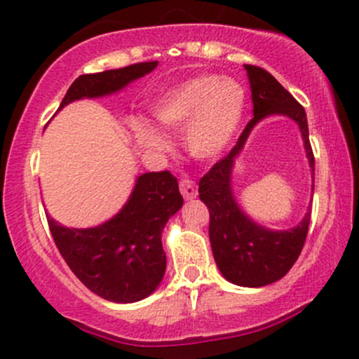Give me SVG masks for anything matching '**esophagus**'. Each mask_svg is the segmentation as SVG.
<instances>
[{
  "label": "esophagus",
  "mask_w": 359,
  "mask_h": 359,
  "mask_svg": "<svg viewBox=\"0 0 359 359\" xmlns=\"http://www.w3.org/2000/svg\"><path fill=\"white\" fill-rule=\"evenodd\" d=\"M180 193H182V196L186 198V200H193V198H196L198 191H196V186H194L193 180L189 179V177H184L182 180H180Z\"/></svg>",
  "instance_id": "obj_1"
}]
</instances>
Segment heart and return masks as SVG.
<instances>
[{
	"label": "heart",
	"instance_id": "1",
	"mask_svg": "<svg viewBox=\"0 0 359 359\" xmlns=\"http://www.w3.org/2000/svg\"><path fill=\"white\" fill-rule=\"evenodd\" d=\"M247 93L241 83L215 74L198 76L168 90L154 104V116L168 130L187 126L186 146L198 158L219 154L236 133L243 118ZM137 137L149 149L165 151V137L147 123L135 125Z\"/></svg>",
	"mask_w": 359,
	"mask_h": 359
}]
</instances>
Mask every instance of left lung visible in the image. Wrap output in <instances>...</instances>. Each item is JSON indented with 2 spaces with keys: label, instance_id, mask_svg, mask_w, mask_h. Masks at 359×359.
Returning <instances> with one entry per match:
<instances>
[{
  "label": "left lung",
  "instance_id": "8db88e82",
  "mask_svg": "<svg viewBox=\"0 0 359 359\" xmlns=\"http://www.w3.org/2000/svg\"><path fill=\"white\" fill-rule=\"evenodd\" d=\"M245 69L252 90L253 118L245 126L236 146L201 177L198 193L200 200L208 206L210 243L224 278L240 287H266L281 280L299 259L306 243L311 212L306 213L299 226L288 231H269L252 222L241 212L231 191L234 159L243 149L253 126L269 114H285L297 121L313 173L314 154L304 107L266 69L250 64H245Z\"/></svg>",
  "mask_w": 359,
  "mask_h": 359
}]
</instances>
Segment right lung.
Returning a JSON list of instances; mask_svg holds the SVG:
<instances>
[{
    "mask_svg": "<svg viewBox=\"0 0 359 359\" xmlns=\"http://www.w3.org/2000/svg\"><path fill=\"white\" fill-rule=\"evenodd\" d=\"M156 66L153 60L81 74L69 86L60 107L83 97L118 92ZM182 203L179 182L168 170L149 172L137 179L121 212L102 226L69 229L48 217V227L60 255L88 290L112 302H137L151 295L163 280V227Z\"/></svg>",
    "mask_w": 359,
    "mask_h": 359,
    "instance_id": "obj_1",
    "label": "right lung"
}]
</instances>
